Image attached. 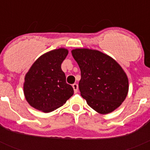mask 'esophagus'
<instances>
[{"instance_id":"1","label":"esophagus","mask_w":150,"mask_h":150,"mask_svg":"<svg viewBox=\"0 0 150 150\" xmlns=\"http://www.w3.org/2000/svg\"><path fill=\"white\" fill-rule=\"evenodd\" d=\"M73 88H74V93H77L78 91V85L76 83H74L73 84Z\"/></svg>"}]
</instances>
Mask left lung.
<instances>
[{
    "label": "left lung",
    "mask_w": 150,
    "mask_h": 150,
    "mask_svg": "<svg viewBox=\"0 0 150 150\" xmlns=\"http://www.w3.org/2000/svg\"><path fill=\"white\" fill-rule=\"evenodd\" d=\"M71 53L80 68L79 88L88 105L100 114L114 111L128 92V79L122 67L98 50L75 49Z\"/></svg>",
    "instance_id": "left-lung-1"
}]
</instances>
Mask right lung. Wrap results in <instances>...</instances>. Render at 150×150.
<instances>
[{
	"label": "right lung",
	"mask_w": 150,
	"mask_h": 150,
	"mask_svg": "<svg viewBox=\"0 0 150 150\" xmlns=\"http://www.w3.org/2000/svg\"><path fill=\"white\" fill-rule=\"evenodd\" d=\"M68 50L59 48L47 52L34 62L25 76L23 91L30 106L43 112L62 107L74 95V88L66 83L62 63Z\"/></svg>",
	"instance_id": "add662e5"
}]
</instances>
